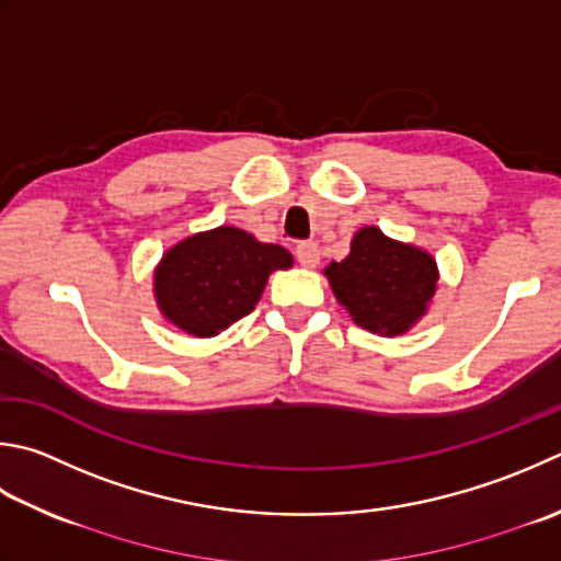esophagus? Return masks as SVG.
<instances>
[{
  "instance_id": "34e87169",
  "label": "esophagus",
  "mask_w": 561,
  "mask_h": 561,
  "mask_svg": "<svg viewBox=\"0 0 561 561\" xmlns=\"http://www.w3.org/2000/svg\"><path fill=\"white\" fill-rule=\"evenodd\" d=\"M296 257H299L304 267H316L318 260H321V250H318V245L309 240V243L296 245Z\"/></svg>"
}]
</instances>
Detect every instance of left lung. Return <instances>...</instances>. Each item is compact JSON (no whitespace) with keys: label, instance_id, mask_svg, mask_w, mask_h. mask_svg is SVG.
<instances>
[{"label":"left lung","instance_id":"obj_1","mask_svg":"<svg viewBox=\"0 0 561 561\" xmlns=\"http://www.w3.org/2000/svg\"><path fill=\"white\" fill-rule=\"evenodd\" d=\"M350 318L369 333L397 337L427 313L440 270L431 252L365 226L350 240V255L323 270Z\"/></svg>","mask_w":561,"mask_h":561}]
</instances>
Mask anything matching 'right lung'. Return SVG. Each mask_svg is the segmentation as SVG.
<instances>
[{"mask_svg":"<svg viewBox=\"0 0 561 561\" xmlns=\"http://www.w3.org/2000/svg\"><path fill=\"white\" fill-rule=\"evenodd\" d=\"M291 265L287 248L218 226L164 250L152 294L164 321L186 335L214 337L255 309L272 272Z\"/></svg>","mask_w":561,"mask_h":561,"instance_id":"add662e5","label":"right lung"}]
</instances>
